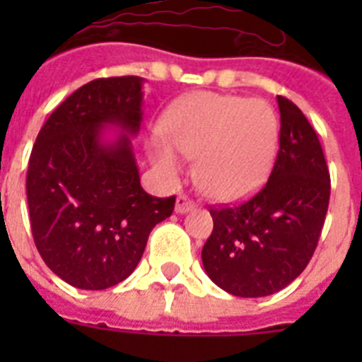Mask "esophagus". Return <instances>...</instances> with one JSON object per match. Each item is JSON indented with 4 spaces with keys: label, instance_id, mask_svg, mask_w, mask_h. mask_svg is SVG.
<instances>
[{
    "label": "esophagus",
    "instance_id": "34e87169",
    "mask_svg": "<svg viewBox=\"0 0 362 362\" xmlns=\"http://www.w3.org/2000/svg\"><path fill=\"white\" fill-rule=\"evenodd\" d=\"M196 209V203L187 196H179L177 201H175V212L177 214H187L192 212V210Z\"/></svg>",
    "mask_w": 362,
    "mask_h": 362
}]
</instances>
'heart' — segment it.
<instances>
[{
  "label": "heart",
  "instance_id": "1",
  "mask_svg": "<svg viewBox=\"0 0 362 362\" xmlns=\"http://www.w3.org/2000/svg\"><path fill=\"white\" fill-rule=\"evenodd\" d=\"M166 143L148 145L153 166L166 177L181 170V158L196 159L194 177L217 201H235L263 187L276 161L279 127L259 99L199 92L181 99L161 121Z\"/></svg>",
  "mask_w": 362,
  "mask_h": 362
}]
</instances>
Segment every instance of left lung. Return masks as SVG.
I'll return each instance as SVG.
<instances>
[{
	"mask_svg": "<svg viewBox=\"0 0 362 362\" xmlns=\"http://www.w3.org/2000/svg\"><path fill=\"white\" fill-rule=\"evenodd\" d=\"M279 152L268 183L238 206L210 209L214 230L204 272L225 292L264 297L288 286L310 263L330 201V172L312 124L277 95Z\"/></svg>",
	"mask_w": 362,
	"mask_h": 362,
	"instance_id": "1",
	"label": "left lung"
}]
</instances>
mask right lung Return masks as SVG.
<instances>
[{
	"mask_svg": "<svg viewBox=\"0 0 362 362\" xmlns=\"http://www.w3.org/2000/svg\"><path fill=\"white\" fill-rule=\"evenodd\" d=\"M143 121V78L86 83L50 114L28 159L32 238L45 264L81 290H105L136 270L175 196L139 183L132 139ZM107 128L120 130L112 140Z\"/></svg>",
	"mask_w": 362,
	"mask_h": 362,
	"instance_id": "1",
	"label": "right lung"
}]
</instances>
